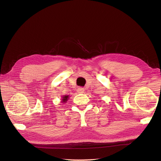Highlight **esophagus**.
Instances as JSON below:
<instances>
[{
	"mask_svg": "<svg viewBox=\"0 0 161 161\" xmlns=\"http://www.w3.org/2000/svg\"><path fill=\"white\" fill-rule=\"evenodd\" d=\"M84 91H85L84 88H82V87H79V88L77 89L78 93H82V92H84Z\"/></svg>",
	"mask_w": 161,
	"mask_h": 161,
	"instance_id": "1",
	"label": "esophagus"
}]
</instances>
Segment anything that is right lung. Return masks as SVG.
Wrapping results in <instances>:
<instances>
[{"instance_id":"obj_1","label":"right lung","mask_w":161,"mask_h":161,"mask_svg":"<svg viewBox=\"0 0 161 161\" xmlns=\"http://www.w3.org/2000/svg\"><path fill=\"white\" fill-rule=\"evenodd\" d=\"M69 95H64L62 97V103H66V101L68 99H69Z\"/></svg>"}]
</instances>
